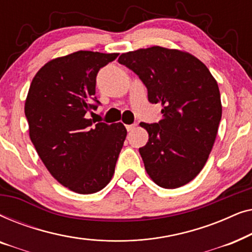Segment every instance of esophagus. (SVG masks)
<instances>
[{
	"mask_svg": "<svg viewBox=\"0 0 252 252\" xmlns=\"http://www.w3.org/2000/svg\"><path fill=\"white\" fill-rule=\"evenodd\" d=\"M135 124H133V125H126V129L128 130V132H130V130H133L134 128H135Z\"/></svg>",
	"mask_w": 252,
	"mask_h": 252,
	"instance_id": "obj_1",
	"label": "esophagus"
}]
</instances>
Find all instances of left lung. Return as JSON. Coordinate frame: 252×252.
Wrapping results in <instances>:
<instances>
[{"instance_id":"8db88e82","label":"left lung","mask_w":252,"mask_h":252,"mask_svg":"<svg viewBox=\"0 0 252 252\" xmlns=\"http://www.w3.org/2000/svg\"><path fill=\"white\" fill-rule=\"evenodd\" d=\"M118 62L141 79L150 103L163 105L159 122L140 124L149 134L139 149L147 173L166 189L188 184L204 167L221 120L216 79L192 55L158 46L122 54Z\"/></svg>"}]
</instances>
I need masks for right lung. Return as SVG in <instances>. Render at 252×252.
I'll use <instances>...</instances> for the list:
<instances>
[{"label": "right lung", "instance_id": "1", "mask_svg": "<svg viewBox=\"0 0 252 252\" xmlns=\"http://www.w3.org/2000/svg\"><path fill=\"white\" fill-rule=\"evenodd\" d=\"M118 54L77 51L56 58L33 78L25 102L30 137L56 180L78 194L105 187L126 139L122 123L88 119L101 104L95 97L99 68Z\"/></svg>", "mask_w": 252, "mask_h": 252}]
</instances>
